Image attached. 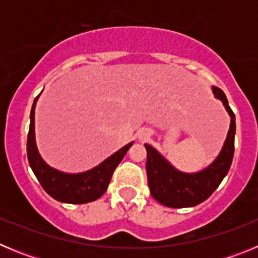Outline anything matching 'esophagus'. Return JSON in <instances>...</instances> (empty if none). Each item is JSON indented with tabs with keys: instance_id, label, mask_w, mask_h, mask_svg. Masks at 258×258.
Instances as JSON below:
<instances>
[{
	"instance_id": "1",
	"label": "esophagus",
	"mask_w": 258,
	"mask_h": 258,
	"mask_svg": "<svg viewBox=\"0 0 258 258\" xmlns=\"http://www.w3.org/2000/svg\"><path fill=\"white\" fill-rule=\"evenodd\" d=\"M149 136H150V133H149V131H147V129H143V131L140 132L141 140H146V138H147Z\"/></svg>"
}]
</instances>
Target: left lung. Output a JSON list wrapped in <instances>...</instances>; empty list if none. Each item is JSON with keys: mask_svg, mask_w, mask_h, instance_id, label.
I'll use <instances>...</instances> for the list:
<instances>
[{"mask_svg": "<svg viewBox=\"0 0 258 258\" xmlns=\"http://www.w3.org/2000/svg\"><path fill=\"white\" fill-rule=\"evenodd\" d=\"M214 97L222 102L230 116V129L218 156L207 168L195 173L178 170L151 145L146 143L147 151V179L150 192L156 202L169 208H188L195 207L208 199L220 186L225 175L229 173L234 157V138H235V115L231 111L225 93L212 86Z\"/></svg>", "mask_w": 258, "mask_h": 258, "instance_id": "8db88e82", "label": "left lung"}]
</instances>
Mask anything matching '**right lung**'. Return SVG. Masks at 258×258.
Returning <instances> with one entry per match:
<instances>
[{"label": "right lung", "instance_id": "right-lung-1", "mask_svg": "<svg viewBox=\"0 0 258 258\" xmlns=\"http://www.w3.org/2000/svg\"><path fill=\"white\" fill-rule=\"evenodd\" d=\"M40 97V95H38ZM38 97L32 104L31 124H29L28 140H27V155L32 170L38 182L50 197L60 203L68 204H85L94 202L106 192L108 183L112 178L116 166L131 149L133 142L127 143L116 151L99 165L83 173H66L50 166L41 157L36 145L35 136V108Z\"/></svg>", "mask_w": 258, "mask_h": 258}]
</instances>
